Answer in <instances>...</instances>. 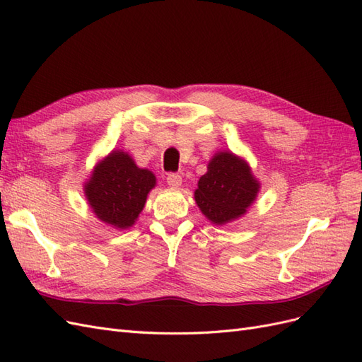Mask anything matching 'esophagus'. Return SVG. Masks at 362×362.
I'll return each instance as SVG.
<instances>
[{"mask_svg": "<svg viewBox=\"0 0 362 362\" xmlns=\"http://www.w3.org/2000/svg\"><path fill=\"white\" fill-rule=\"evenodd\" d=\"M167 183L170 185L171 188H179L182 185V175L180 174H175V173H171L167 175Z\"/></svg>", "mask_w": 362, "mask_h": 362, "instance_id": "34e87169", "label": "esophagus"}]
</instances>
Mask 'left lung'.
Returning a JSON list of instances; mask_svg holds the SVG:
<instances>
[{
  "label": "left lung",
  "instance_id": "1",
  "mask_svg": "<svg viewBox=\"0 0 362 362\" xmlns=\"http://www.w3.org/2000/svg\"><path fill=\"white\" fill-rule=\"evenodd\" d=\"M259 187L249 163L230 151H218L200 177L194 197L206 218L221 226L245 214Z\"/></svg>",
  "mask_w": 362,
  "mask_h": 362
}]
</instances>
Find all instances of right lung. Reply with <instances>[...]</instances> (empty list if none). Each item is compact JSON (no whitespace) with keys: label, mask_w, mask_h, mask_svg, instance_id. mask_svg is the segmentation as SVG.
I'll list each match as a JSON object with an SVG mask.
<instances>
[{"label":"right lung","mask_w":362,"mask_h":362,"mask_svg":"<svg viewBox=\"0 0 362 362\" xmlns=\"http://www.w3.org/2000/svg\"><path fill=\"white\" fill-rule=\"evenodd\" d=\"M154 187L156 177L151 171L136 167L126 151L117 150L97 163L85 183V195L97 218L115 229H129Z\"/></svg>","instance_id":"obj_1"}]
</instances>
